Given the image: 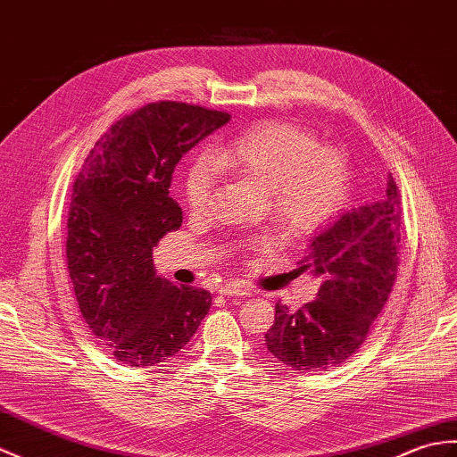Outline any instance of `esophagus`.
I'll list each match as a JSON object with an SVG mask.
<instances>
[{
	"label": "esophagus",
	"instance_id": "esophagus-1",
	"mask_svg": "<svg viewBox=\"0 0 457 457\" xmlns=\"http://www.w3.org/2000/svg\"><path fill=\"white\" fill-rule=\"evenodd\" d=\"M218 294H221V295H251V292L245 288V286H241V284H224V286H220L218 288Z\"/></svg>",
	"mask_w": 457,
	"mask_h": 457
}]
</instances>
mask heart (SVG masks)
<instances>
[{
	"mask_svg": "<svg viewBox=\"0 0 457 457\" xmlns=\"http://www.w3.org/2000/svg\"><path fill=\"white\" fill-rule=\"evenodd\" d=\"M214 169L264 187L272 214L284 228L298 233L328 224L343 208L348 169L343 154L317 145V137L298 126L264 120L251 126L208 155ZM214 177L206 159L188 169L187 204L193 212L208 208ZM270 236L253 239L254 247L270 245Z\"/></svg>",
	"mask_w": 457,
	"mask_h": 457,
	"instance_id": "heart-1",
	"label": "heart"
}]
</instances>
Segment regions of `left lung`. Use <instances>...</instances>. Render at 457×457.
<instances>
[{
    "instance_id": "obj_1",
    "label": "left lung",
    "mask_w": 457,
    "mask_h": 457,
    "mask_svg": "<svg viewBox=\"0 0 457 457\" xmlns=\"http://www.w3.org/2000/svg\"><path fill=\"white\" fill-rule=\"evenodd\" d=\"M399 241L401 195L389 175L384 198L345 210L310 241L298 270L321 280L317 300L298 312L277 303L264 335L269 353L295 372H327L346 362L394 290Z\"/></svg>"
}]
</instances>
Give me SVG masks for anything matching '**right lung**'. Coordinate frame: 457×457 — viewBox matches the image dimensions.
I'll list each match as a JSON object with an SVG mask.
<instances>
[{
    "instance_id": "obj_1",
    "label": "right lung",
    "mask_w": 457,
    "mask_h": 457,
    "mask_svg": "<svg viewBox=\"0 0 457 457\" xmlns=\"http://www.w3.org/2000/svg\"><path fill=\"white\" fill-rule=\"evenodd\" d=\"M229 120L228 112L159 101L101 136L73 183L66 257L89 331L119 362L175 356L204 320L212 295L155 274L152 251L183 224L169 196L177 163Z\"/></svg>"
}]
</instances>
